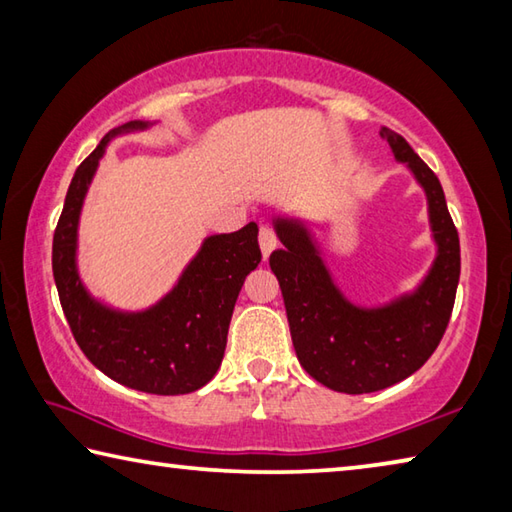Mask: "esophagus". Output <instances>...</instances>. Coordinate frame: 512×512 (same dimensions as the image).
I'll return each mask as SVG.
<instances>
[{
	"mask_svg": "<svg viewBox=\"0 0 512 512\" xmlns=\"http://www.w3.org/2000/svg\"><path fill=\"white\" fill-rule=\"evenodd\" d=\"M258 242H261V251L265 258L272 254L276 245H279V238H276V231L270 227V224H265V227H261V231H258Z\"/></svg>",
	"mask_w": 512,
	"mask_h": 512,
	"instance_id": "34e87169",
	"label": "esophagus"
}]
</instances>
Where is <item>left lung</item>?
I'll return each instance as SVG.
<instances>
[{
	"mask_svg": "<svg viewBox=\"0 0 512 512\" xmlns=\"http://www.w3.org/2000/svg\"><path fill=\"white\" fill-rule=\"evenodd\" d=\"M398 161L414 170L429 202L438 256L423 285L391 306L364 310L348 303L297 222L276 220L283 249L272 251L294 351L303 369L339 393H371L409 378L441 344L461 274V247L443 186L405 137L382 130Z\"/></svg>",
	"mask_w": 512,
	"mask_h": 512,
	"instance_id": "left-lung-1",
	"label": "left lung"
}]
</instances>
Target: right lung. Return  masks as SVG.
<instances>
[{
	"instance_id": "add662e5",
	"label": "right lung",
	"mask_w": 512,
	"mask_h": 512,
	"mask_svg": "<svg viewBox=\"0 0 512 512\" xmlns=\"http://www.w3.org/2000/svg\"><path fill=\"white\" fill-rule=\"evenodd\" d=\"M134 128L146 123L132 121L112 130L76 168L53 233V279L71 335L98 371L143 393L182 396L204 387L220 369L238 292L261 263L258 227L249 222L206 238L177 288L155 308L121 315L96 303L76 272L78 215L107 141Z\"/></svg>"
}]
</instances>
